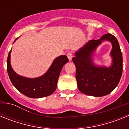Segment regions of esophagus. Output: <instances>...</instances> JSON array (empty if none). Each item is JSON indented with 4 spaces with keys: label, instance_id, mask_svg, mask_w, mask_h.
<instances>
[{
    "label": "esophagus",
    "instance_id": "esophagus-1",
    "mask_svg": "<svg viewBox=\"0 0 129 129\" xmlns=\"http://www.w3.org/2000/svg\"><path fill=\"white\" fill-rule=\"evenodd\" d=\"M67 57H68V59H69V61H71L72 59V57H73L72 53V52H68V53H67Z\"/></svg>",
    "mask_w": 129,
    "mask_h": 129
}]
</instances>
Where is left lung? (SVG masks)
Listing matches in <instances>:
<instances>
[{
    "mask_svg": "<svg viewBox=\"0 0 129 129\" xmlns=\"http://www.w3.org/2000/svg\"><path fill=\"white\" fill-rule=\"evenodd\" d=\"M112 44L110 67L94 64L93 57L96 48L103 41ZM72 61L76 65V78L81 92L88 95L101 97L108 95L118 85L123 71V57L119 43L113 35L107 34L100 39L90 40L75 53Z\"/></svg>",
    "mask_w": 129,
    "mask_h": 129,
    "instance_id": "1",
    "label": "left lung"
}]
</instances>
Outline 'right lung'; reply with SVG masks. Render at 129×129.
<instances>
[{"mask_svg":"<svg viewBox=\"0 0 129 129\" xmlns=\"http://www.w3.org/2000/svg\"><path fill=\"white\" fill-rule=\"evenodd\" d=\"M18 38L15 40L14 43ZM11 50L7 59V71L13 86L22 94L31 98H41L48 96L56 90L57 81L62 68L68 59L67 55H61L53 60L44 74L35 78H28L17 74L11 67L10 62Z\"/></svg>","mask_w":129,"mask_h":129,"instance_id":"add662e5","label":"right lung"}]
</instances>
